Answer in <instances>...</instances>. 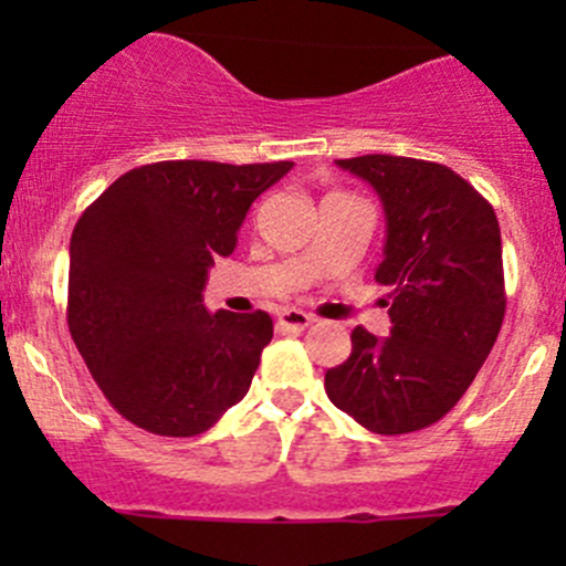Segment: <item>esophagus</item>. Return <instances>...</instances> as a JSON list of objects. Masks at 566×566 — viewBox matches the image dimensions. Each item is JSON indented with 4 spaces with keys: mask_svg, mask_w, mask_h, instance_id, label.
<instances>
[{
    "mask_svg": "<svg viewBox=\"0 0 566 566\" xmlns=\"http://www.w3.org/2000/svg\"><path fill=\"white\" fill-rule=\"evenodd\" d=\"M312 323H315V317L306 315V312H301V310H284L282 315H279V325H282L284 331H293V334L310 328Z\"/></svg>",
    "mask_w": 566,
    "mask_h": 566,
    "instance_id": "esophagus-1",
    "label": "esophagus"
}]
</instances>
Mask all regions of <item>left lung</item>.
Here are the masks:
<instances>
[{
  "instance_id": "obj_1",
  "label": "left lung",
  "mask_w": 566,
  "mask_h": 566,
  "mask_svg": "<svg viewBox=\"0 0 566 566\" xmlns=\"http://www.w3.org/2000/svg\"><path fill=\"white\" fill-rule=\"evenodd\" d=\"M378 191L391 334L353 328L325 394L378 436L424 430L449 413L490 356L506 312L501 230L476 188L443 164L402 156L336 161Z\"/></svg>"
}]
</instances>
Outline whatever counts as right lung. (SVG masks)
I'll return each instance as SVG.
<instances>
[{
    "label": "right lung",
    "mask_w": 566,
    "mask_h": 566,
    "mask_svg": "<svg viewBox=\"0 0 566 566\" xmlns=\"http://www.w3.org/2000/svg\"><path fill=\"white\" fill-rule=\"evenodd\" d=\"M293 161H158L112 182L76 221L67 328L112 408L167 438L210 430L247 397L268 312L210 315L208 268L235 251L251 202Z\"/></svg>",
    "instance_id": "add662e5"
}]
</instances>
